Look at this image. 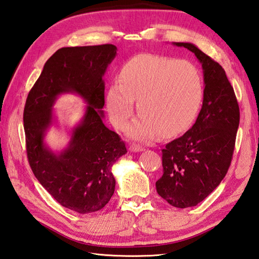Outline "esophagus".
<instances>
[{
  "instance_id": "34e87169",
  "label": "esophagus",
  "mask_w": 259,
  "mask_h": 259,
  "mask_svg": "<svg viewBox=\"0 0 259 259\" xmlns=\"http://www.w3.org/2000/svg\"><path fill=\"white\" fill-rule=\"evenodd\" d=\"M128 149H130V152H132V153H139V152L144 151V147L133 144V145H130L128 146Z\"/></svg>"
}]
</instances>
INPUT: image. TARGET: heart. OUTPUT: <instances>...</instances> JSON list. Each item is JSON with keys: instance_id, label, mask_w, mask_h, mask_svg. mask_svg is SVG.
I'll list each match as a JSON object with an SVG mask.
<instances>
[{"instance_id": "obj_1", "label": "heart", "mask_w": 259, "mask_h": 259, "mask_svg": "<svg viewBox=\"0 0 259 259\" xmlns=\"http://www.w3.org/2000/svg\"><path fill=\"white\" fill-rule=\"evenodd\" d=\"M119 83L110 85L106 106L113 124L123 130L134 111L141 113L128 127L136 141L175 136L194 123L202 105L204 84L197 67L185 60L153 54L132 57L120 68Z\"/></svg>"}]
</instances>
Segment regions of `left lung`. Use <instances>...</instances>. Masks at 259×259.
Instances as JSON below:
<instances>
[{
	"mask_svg": "<svg viewBox=\"0 0 259 259\" xmlns=\"http://www.w3.org/2000/svg\"><path fill=\"white\" fill-rule=\"evenodd\" d=\"M195 54L203 67V105L196 122L162 149V198L177 208L196 206L220 185L232 162L239 107L224 68L192 43L174 42Z\"/></svg>",
	"mask_w": 259,
	"mask_h": 259,
	"instance_id": "1",
	"label": "left lung"
}]
</instances>
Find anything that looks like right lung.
Returning a JSON list of instances; mask_svg holds the SVG:
<instances>
[{
  "instance_id": "right-lung-1",
  "label": "right lung",
  "mask_w": 259,
  "mask_h": 259,
  "mask_svg": "<svg viewBox=\"0 0 259 259\" xmlns=\"http://www.w3.org/2000/svg\"><path fill=\"white\" fill-rule=\"evenodd\" d=\"M113 44L63 48L45 63L27 95L23 120L28 163L41 185L57 203L79 214L102 209L115 191L112 167L127 153L123 141L103 123V76L116 56ZM72 93L85 101V113L68 146L54 152L45 135L56 122L57 97Z\"/></svg>"
}]
</instances>
